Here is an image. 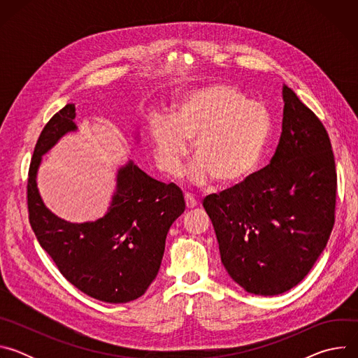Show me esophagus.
Segmentation results:
<instances>
[{"label": "esophagus", "instance_id": "1", "mask_svg": "<svg viewBox=\"0 0 358 358\" xmlns=\"http://www.w3.org/2000/svg\"><path fill=\"white\" fill-rule=\"evenodd\" d=\"M184 198H185V206H187V208H195L196 206H198V201L194 198V195L192 194H185L184 195Z\"/></svg>", "mask_w": 358, "mask_h": 358}]
</instances>
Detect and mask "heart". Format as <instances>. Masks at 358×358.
Masks as SVG:
<instances>
[{
	"instance_id": "1",
	"label": "heart",
	"mask_w": 358,
	"mask_h": 358,
	"mask_svg": "<svg viewBox=\"0 0 358 358\" xmlns=\"http://www.w3.org/2000/svg\"><path fill=\"white\" fill-rule=\"evenodd\" d=\"M272 133L271 113L249 100L239 87L211 85L184 93L173 117L157 116L150 123V143L162 171H181L192 141L196 160L189 180L207 184L213 178L234 185L255 173L264 159Z\"/></svg>"
}]
</instances>
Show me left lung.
Here are the masks:
<instances>
[{
    "mask_svg": "<svg viewBox=\"0 0 358 358\" xmlns=\"http://www.w3.org/2000/svg\"><path fill=\"white\" fill-rule=\"evenodd\" d=\"M282 134L271 163L202 201L229 276L275 296L310 272L334 227L337 173L320 119L283 86Z\"/></svg>",
    "mask_w": 358,
    "mask_h": 358,
    "instance_id": "1",
    "label": "left lung"
}]
</instances>
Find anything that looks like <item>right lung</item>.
Listing matches in <instances>:
<instances>
[{
	"label": "right lung",
	"instance_id": "obj_1",
	"mask_svg": "<svg viewBox=\"0 0 358 358\" xmlns=\"http://www.w3.org/2000/svg\"><path fill=\"white\" fill-rule=\"evenodd\" d=\"M75 105L55 113L42 129L29 164L27 202L39 245L75 287L108 303L143 296L156 279L171 224L184 213L181 189L148 177L131 162L119 170L109 213L94 222L71 224L50 213L36 188L42 155L76 130Z\"/></svg>",
	"mask_w": 358,
	"mask_h": 358
}]
</instances>
